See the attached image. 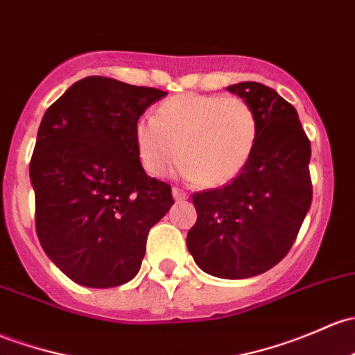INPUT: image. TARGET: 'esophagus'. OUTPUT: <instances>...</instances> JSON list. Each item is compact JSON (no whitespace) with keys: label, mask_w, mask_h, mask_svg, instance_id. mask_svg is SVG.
I'll list each match as a JSON object with an SVG mask.
<instances>
[{"label":"esophagus","mask_w":355,"mask_h":355,"mask_svg":"<svg viewBox=\"0 0 355 355\" xmlns=\"http://www.w3.org/2000/svg\"><path fill=\"white\" fill-rule=\"evenodd\" d=\"M171 193H173V197H175V200H177V202H180V200H185L189 197L187 193L184 192V190H180L178 187H173Z\"/></svg>","instance_id":"obj_1"}]
</instances>
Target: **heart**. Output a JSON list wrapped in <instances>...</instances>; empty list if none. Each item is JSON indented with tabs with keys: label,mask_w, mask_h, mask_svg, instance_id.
<instances>
[{
	"label": "heart",
	"mask_w": 355,
	"mask_h": 355,
	"mask_svg": "<svg viewBox=\"0 0 355 355\" xmlns=\"http://www.w3.org/2000/svg\"><path fill=\"white\" fill-rule=\"evenodd\" d=\"M259 139V117L241 96L182 93L134 128L141 165L153 177H165L182 162L184 177L202 187H223L245 166Z\"/></svg>",
	"instance_id": "1"
}]
</instances>
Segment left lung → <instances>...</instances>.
<instances>
[{
    "mask_svg": "<svg viewBox=\"0 0 355 355\" xmlns=\"http://www.w3.org/2000/svg\"><path fill=\"white\" fill-rule=\"evenodd\" d=\"M227 92L253 105L259 139L233 182L193 193L197 223L187 248L207 274L246 279L281 262L300 233L313 199L311 144L296 109L275 89L243 81Z\"/></svg>",
    "mask_w": 355,
    "mask_h": 355,
    "instance_id": "obj_1",
    "label": "left lung"
}]
</instances>
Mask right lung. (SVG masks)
I'll use <instances>...</instances> for the list:
<instances>
[{
  "instance_id": "right-lung-1",
  "label": "right lung",
  "mask_w": 355,
  "mask_h": 355,
  "mask_svg": "<svg viewBox=\"0 0 355 355\" xmlns=\"http://www.w3.org/2000/svg\"><path fill=\"white\" fill-rule=\"evenodd\" d=\"M166 92L88 76L46 110L30 162L35 230L71 281L115 287L139 272L148 233L173 206L134 144L144 110Z\"/></svg>"
}]
</instances>
